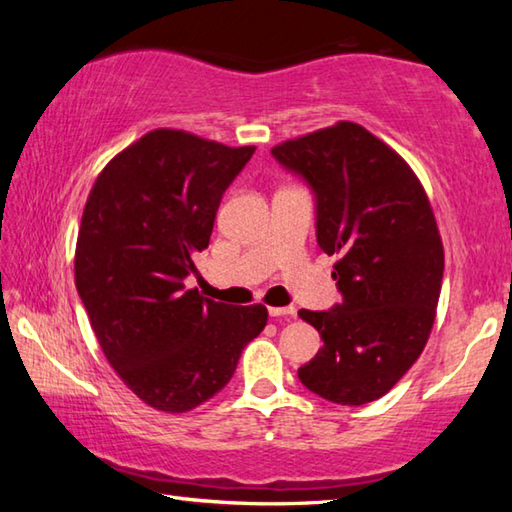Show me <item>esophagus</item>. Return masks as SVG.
Segmentation results:
<instances>
[{
	"mask_svg": "<svg viewBox=\"0 0 512 512\" xmlns=\"http://www.w3.org/2000/svg\"><path fill=\"white\" fill-rule=\"evenodd\" d=\"M268 314L273 318H291L296 316V307H268Z\"/></svg>",
	"mask_w": 512,
	"mask_h": 512,
	"instance_id": "esophagus-1",
	"label": "esophagus"
}]
</instances>
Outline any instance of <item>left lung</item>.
Instances as JSON below:
<instances>
[{
  "label": "left lung",
  "mask_w": 512,
  "mask_h": 512,
  "mask_svg": "<svg viewBox=\"0 0 512 512\" xmlns=\"http://www.w3.org/2000/svg\"><path fill=\"white\" fill-rule=\"evenodd\" d=\"M275 160L316 194V235L336 255L343 305L300 309L323 348L298 377L345 406L379 400L427 345L445 250L427 192L400 153L354 121L273 146Z\"/></svg>",
  "instance_id": "left-lung-1"
}]
</instances>
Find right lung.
<instances>
[{
    "mask_svg": "<svg viewBox=\"0 0 512 512\" xmlns=\"http://www.w3.org/2000/svg\"><path fill=\"white\" fill-rule=\"evenodd\" d=\"M253 153L155 128L103 167L85 201L76 289L108 363L155 411L187 413L214 397L266 327L264 305L185 289L221 196Z\"/></svg>",
    "mask_w": 512,
    "mask_h": 512,
    "instance_id": "1",
    "label": "right lung"
}]
</instances>
